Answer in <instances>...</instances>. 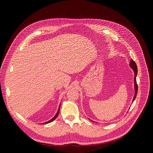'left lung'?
<instances>
[{"label": "left lung", "mask_w": 153, "mask_h": 153, "mask_svg": "<svg viewBox=\"0 0 153 153\" xmlns=\"http://www.w3.org/2000/svg\"><path fill=\"white\" fill-rule=\"evenodd\" d=\"M130 67L133 69L134 72V89H135V94H134V96L133 99V102L134 100L136 95H137V92H138V84L136 83V76H137V73H138V68H137V66L135 63V62L131 59V62H130Z\"/></svg>", "instance_id": "8db88e82"}]
</instances>
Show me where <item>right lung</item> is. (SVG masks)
Instances as JSON below:
<instances>
[{
	"label": "right lung",
	"mask_w": 153,
	"mask_h": 153,
	"mask_svg": "<svg viewBox=\"0 0 153 153\" xmlns=\"http://www.w3.org/2000/svg\"><path fill=\"white\" fill-rule=\"evenodd\" d=\"M59 110H58V112L57 113H56V115L51 120H50V121H48V122H46V123H50V122H51L52 121H53L54 120H55V118L58 117V114H59Z\"/></svg>",
	"instance_id": "obj_1"
}]
</instances>
